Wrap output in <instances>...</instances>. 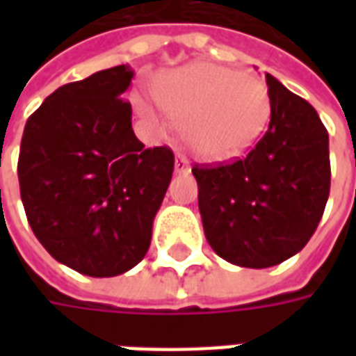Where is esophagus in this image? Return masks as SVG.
Segmentation results:
<instances>
[{
  "label": "esophagus",
  "mask_w": 356,
  "mask_h": 356,
  "mask_svg": "<svg viewBox=\"0 0 356 356\" xmlns=\"http://www.w3.org/2000/svg\"><path fill=\"white\" fill-rule=\"evenodd\" d=\"M191 171V163L183 154H177L175 158V173H188Z\"/></svg>",
  "instance_id": "obj_1"
}]
</instances>
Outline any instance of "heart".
<instances>
[{"label":"heart","mask_w":356,"mask_h":356,"mask_svg":"<svg viewBox=\"0 0 356 356\" xmlns=\"http://www.w3.org/2000/svg\"><path fill=\"white\" fill-rule=\"evenodd\" d=\"M154 97L171 116L185 122V137L206 160H225L259 139L270 116L267 88L252 76L211 63H193L156 81ZM143 114L150 106L137 102Z\"/></svg>","instance_id":"heart-1"}]
</instances>
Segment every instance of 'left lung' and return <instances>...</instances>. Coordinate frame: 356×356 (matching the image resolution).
Returning <instances> with one entry per match:
<instances>
[{
  "label": "left lung",
  "mask_w": 356,
  "mask_h": 356,
  "mask_svg": "<svg viewBox=\"0 0 356 356\" xmlns=\"http://www.w3.org/2000/svg\"><path fill=\"white\" fill-rule=\"evenodd\" d=\"M270 120L248 156L194 165L209 246L225 261L267 268L301 252L330 194L328 131L316 110L267 74Z\"/></svg>",
  "instance_id": "1"
}]
</instances>
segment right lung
<instances>
[{
  "mask_svg": "<svg viewBox=\"0 0 356 356\" xmlns=\"http://www.w3.org/2000/svg\"><path fill=\"white\" fill-rule=\"evenodd\" d=\"M127 65L51 93L28 118L20 198L35 238L81 275H122L147 255L173 175L168 147L145 148L131 127Z\"/></svg>",
  "mask_w": 356,
  "mask_h": 356,
  "instance_id": "obj_1",
  "label": "right lung"
}]
</instances>
